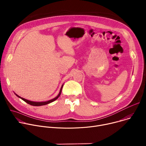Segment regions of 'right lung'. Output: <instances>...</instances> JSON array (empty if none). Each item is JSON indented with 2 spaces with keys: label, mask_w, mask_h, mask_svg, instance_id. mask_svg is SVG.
<instances>
[{
  "label": "right lung",
  "mask_w": 146,
  "mask_h": 146,
  "mask_svg": "<svg viewBox=\"0 0 146 146\" xmlns=\"http://www.w3.org/2000/svg\"><path fill=\"white\" fill-rule=\"evenodd\" d=\"M63 86H64V85H62V86L61 88H60V91H59V94L58 95V96H56L55 98H54V99H51V100H50L46 101V102H32V101H30V100H29L25 99H24V98H21V96H18V95H17L16 94H15V95H16L18 98H21V99L22 100H23L24 101H25L26 103H27L28 104H29V105H32V106H43V105H47V104L50 103H51V102H52L55 101V100H56V99L59 97V96H60V94H61L62 89V87H63Z\"/></svg>",
  "instance_id": "obj_1"
}]
</instances>
